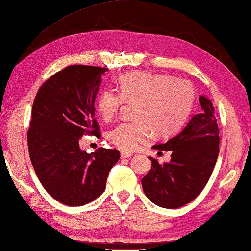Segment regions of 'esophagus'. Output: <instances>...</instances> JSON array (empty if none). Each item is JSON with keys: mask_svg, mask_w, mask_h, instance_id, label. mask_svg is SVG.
<instances>
[{"mask_svg": "<svg viewBox=\"0 0 251 251\" xmlns=\"http://www.w3.org/2000/svg\"><path fill=\"white\" fill-rule=\"evenodd\" d=\"M131 155H133V153H131V152H121V158H130Z\"/></svg>", "mask_w": 251, "mask_h": 251, "instance_id": "34e87169", "label": "esophagus"}]
</instances>
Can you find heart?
<instances>
[{
	"mask_svg": "<svg viewBox=\"0 0 251 251\" xmlns=\"http://www.w3.org/2000/svg\"><path fill=\"white\" fill-rule=\"evenodd\" d=\"M119 92L103 89L96 106L102 119L116 117L123 102H135V120L121 122L108 134L111 143L125 151L152 135H169L178 131L190 116L196 101L191 82L160 73L137 71L126 73L119 81Z\"/></svg>",
	"mask_w": 251,
	"mask_h": 251,
	"instance_id": "obj_1",
	"label": "heart"
}]
</instances>
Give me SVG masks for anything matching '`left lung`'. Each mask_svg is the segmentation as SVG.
Here are the masks:
<instances>
[{"label":"left lung","instance_id":"1","mask_svg":"<svg viewBox=\"0 0 251 251\" xmlns=\"http://www.w3.org/2000/svg\"><path fill=\"white\" fill-rule=\"evenodd\" d=\"M201 112L190 119L183 130L154 149L171 151L169 162L159 164L149 157L151 169L142 178L149 200L159 207L176 209L190 202L206 187L219 154V129L215 106L199 97Z\"/></svg>","mask_w":251,"mask_h":251}]
</instances>
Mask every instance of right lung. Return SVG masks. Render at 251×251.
<instances>
[{
    "mask_svg": "<svg viewBox=\"0 0 251 251\" xmlns=\"http://www.w3.org/2000/svg\"><path fill=\"white\" fill-rule=\"evenodd\" d=\"M108 69L69 65L41 85L27 131L31 162L45 190L59 202L80 207L101 196L117 149H80L84 134L100 135L94 101Z\"/></svg>",
    "mask_w": 251,
    "mask_h": 251,
    "instance_id": "add662e5",
    "label": "right lung"
}]
</instances>
